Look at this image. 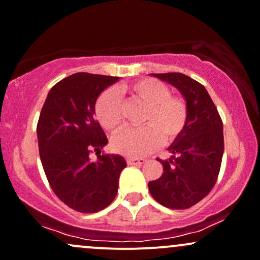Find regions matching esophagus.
Instances as JSON below:
<instances>
[{"label":"esophagus","instance_id":"1","mask_svg":"<svg viewBox=\"0 0 260 260\" xmlns=\"http://www.w3.org/2000/svg\"><path fill=\"white\" fill-rule=\"evenodd\" d=\"M143 163H146V159L143 158H128L127 159L128 166H142Z\"/></svg>","mask_w":260,"mask_h":260}]
</instances>
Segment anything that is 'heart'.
Wrapping results in <instances>:
<instances>
[{
  "mask_svg": "<svg viewBox=\"0 0 260 260\" xmlns=\"http://www.w3.org/2000/svg\"><path fill=\"white\" fill-rule=\"evenodd\" d=\"M123 91L146 106L141 117L142 127L125 129L113 139V148L127 157H142L159 143L172 144L184 131L188 122V107L184 100L171 95V89L154 78H141ZM101 124L111 132L123 125L122 105L113 89L105 92L95 106Z\"/></svg>",
  "mask_w": 260,
  "mask_h": 260,
  "instance_id": "1",
  "label": "heart"
}]
</instances>
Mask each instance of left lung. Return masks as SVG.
<instances>
[{
    "mask_svg": "<svg viewBox=\"0 0 260 260\" xmlns=\"http://www.w3.org/2000/svg\"><path fill=\"white\" fill-rule=\"evenodd\" d=\"M176 87L188 107L184 131L171 146L163 174L148 183L153 198L171 209H187L214 187L224 152L223 122L212 98L199 82L183 73H151Z\"/></svg>",
    "mask_w": 260,
    "mask_h": 260,
    "instance_id": "obj_1",
    "label": "left lung"
}]
</instances>
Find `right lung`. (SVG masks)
<instances>
[{"mask_svg": "<svg viewBox=\"0 0 260 260\" xmlns=\"http://www.w3.org/2000/svg\"><path fill=\"white\" fill-rule=\"evenodd\" d=\"M119 77L75 73L48 92L37 138L46 177L56 196L81 213L105 209L116 198L125 159L119 154L97 155L108 139L95 119L100 94ZM95 153V154H97Z\"/></svg>", "mask_w": 260, "mask_h": 260, "instance_id": "1", "label": "right lung"}]
</instances>
